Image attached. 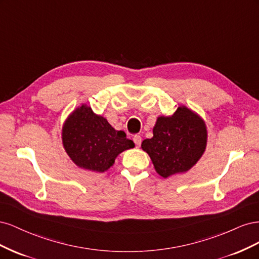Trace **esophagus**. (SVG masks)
<instances>
[{
	"label": "esophagus",
	"instance_id": "esophagus-1",
	"mask_svg": "<svg viewBox=\"0 0 259 259\" xmlns=\"http://www.w3.org/2000/svg\"><path fill=\"white\" fill-rule=\"evenodd\" d=\"M133 140H134L136 147H139L140 145H142V137H140L139 135H135L134 137H133Z\"/></svg>",
	"mask_w": 259,
	"mask_h": 259
}]
</instances>
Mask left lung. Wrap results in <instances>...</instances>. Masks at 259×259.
I'll use <instances>...</instances> for the list:
<instances>
[{
  "instance_id": "left-lung-1",
  "label": "left lung",
  "mask_w": 259,
  "mask_h": 259,
  "mask_svg": "<svg viewBox=\"0 0 259 259\" xmlns=\"http://www.w3.org/2000/svg\"><path fill=\"white\" fill-rule=\"evenodd\" d=\"M206 127L201 117L186 107H178L171 116H160L153 137L145 139L146 151L162 177L184 173L199 161L206 147Z\"/></svg>"
}]
</instances>
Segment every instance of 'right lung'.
<instances>
[{
	"label": "right lung",
	"mask_w": 259,
	"mask_h": 259,
	"mask_svg": "<svg viewBox=\"0 0 259 259\" xmlns=\"http://www.w3.org/2000/svg\"><path fill=\"white\" fill-rule=\"evenodd\" d=\"M62 144L77 166L98 173L112 166L117 154L135 146L123 131H115L105 117L84 105L66 121Z\"/></svg>",
	"instance_id": "obj_1"
}]
</instances>
